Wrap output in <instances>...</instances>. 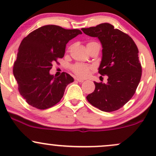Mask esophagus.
Instances as JSON below:
<instances>
[{
  "label": "esophagus",
  "instance_id": "34e87169",
  "mask_svg": "<svg viewBox=\"0 0 156 156\" xmlns=\"http://www.w3.org/2000/svg\"><path fill=\"white\" fill-rule=\"evenodd\" d=\"M76 80H77V81L80 82V83H83L84 80H85L84 79H82V78H76Z\"/></svg>",
  "mask_w": 156,
  "mask_h": 156
}]
</instances>
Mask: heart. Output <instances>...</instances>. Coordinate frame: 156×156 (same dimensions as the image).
Listing matches in <instances>:
<instances>
[{
  "instance_id": "1",
  "label": "heart",
  "mask_w": 156,
  "mask_h": 156,
  "mask_svg": "<svg viewBox=\"0 0 156 156\" xmlns=\"http://www.w3.org/2000/svg\"><path fill=\"white\" fill-rule=\"evenodd\" d=\"M95 42H90L87 44V47L92 44H95ZM92 67L87 65V64H81V63H76L74 65L72 66V70L74 72L77 76L80 77H87L90 73V70L92 69Z\"/></svg>"
}]
</instances>
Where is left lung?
<instances>
[{"label": "left lung", "mask_w": 156, "mask_h": 156, "mask_svg": "<svg viewBox=\"0 0 156 156\" xmlns=\"http://www.w3.org/2000/svg\"><path fill=\"white\" fill-rule=\"evenodd\" d=\"M81 30L101 41L103 56L98 73L108 76L106 83L94 82L95 89L87 95V101L103 112L117 111L131 99L140 82L136 44L130 36L107 23Z\"/></svg>", "instance_id": "8db88e82"}]
</instances>
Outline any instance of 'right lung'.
I'll return each mask as SVG.
<instances>
[{
    "mask_svg": "<svg viewBox=\"0 0 156 156\" xmlns=\"http://www.w3.org/2000/svg\"><path fill=\"white\" fill-rule=\"evenodd\" d=\"M82 32L55 25L40 27L21 42L13 67L20 94L31 106L47 109L61 101L66 87L74 81L70 75L50 74L53 62L63 58L66 44Z\"/></svg>",
    "mask_w": 156,
    "mask_h": 156,
    "instance_id": "add662e5",
    "label": "right lung"
}]
</instances>
